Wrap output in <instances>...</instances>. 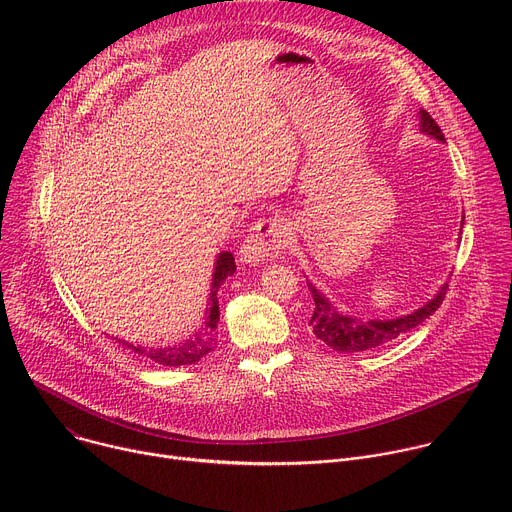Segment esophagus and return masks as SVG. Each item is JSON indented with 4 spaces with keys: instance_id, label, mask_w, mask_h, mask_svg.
<instances>
[{
    "instance_id": "34e87169",
    "label": "esophagus",
    "mask_w": 512,
    "mask_h": 512,
    "mask_svg": "<svg viewBox=\"0 0 512 512\" xmlns=\"http://www.w3.org/2000/svg\"><path fill=\"white\" fill-rule=\"evenodd\" d=\"M291 229L283 218H261L247 235L241 247V259L245 263H261L275 259L289 241Z\"/></svg>"
}]
</instances>
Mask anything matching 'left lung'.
Instances as JSON below:
<instances>
[{
  "label": "left lung",
  "mask_w": 512,
  "mask_h": 512,
  "mask_svg": "<svg viewBox=\"0 0 512 512\" xmlns=\"http://www.w3.org/2000/svg\"><path fill=\"white\" fill-rule=\"evenodd\" d=\"M419 127L421 133L431 135L433 139L446 143V137L433 121V117L427 111H419ZM464 225V223H462ZM308 287L312 291L314 298V314L310 318V326L316 334V338H320L326 346H330L332 350L338 352H362V350H373L381 344H387L391 340H395L397 336L409 332L411 328L419 326L425 318H429L437 308L442 306L444 298H446V289L448 283H444L440 287V291L419 310L401 316V318H393V320H367L360 322V318L354 316H346L342 314L324 294L308 281Z\"/></svg>",
  "instance_id": "8db88e82"
}]
</instances>
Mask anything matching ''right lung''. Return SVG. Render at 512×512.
I'll list each match as a JSON object with an SVG mask.
<instances>
[{"instance_id": "1", "label": "right lung", "mask_w": 512, "mask_h": 512, "mask_svg": "<svg viewBox=\"0 0 512 512\" xmlns=\"http://www.w3.org/2000/svg\"><path fill=\"white\" fill-rule=\"evenodd\" d=\"M237 269L235 265V257L229 251L218 253L216 263H214V273H212V287H210V302L208 308L204 312V322L202 328L194 334V338L168 346V348H148L141 344H129L125 340H119V344H123L127 350H131L133 354L148 358L156 364H162V367H186V364H194L198 362L202 356H206L210 350H214L216 346V326H218V298L216 291L218 287L223 285V281L233 275Z\"/></svg>"}]
</instances>
